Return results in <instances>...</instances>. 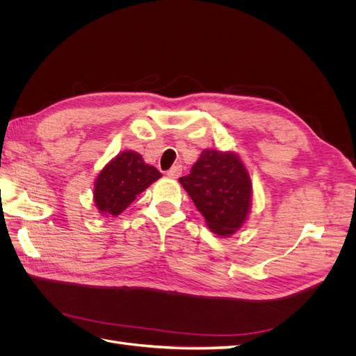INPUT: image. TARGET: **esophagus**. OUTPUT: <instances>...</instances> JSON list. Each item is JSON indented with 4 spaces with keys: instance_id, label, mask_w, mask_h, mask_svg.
<instances>
[{
    "instance_id": "obj_1",
    "label": "esophagus",
    "mask_w": 356,
    "mask_h": 356,
    "mask_svg": "<svg viewBox=\"0 0 356 356\" xmlns=\"http://www.w3.org/2000/svg\"><path fill=\"white\" fill-rule=\"evenodd\" d=\"M181 172H182V166L181 165H175V166H172L168 172H166V175L169 177V178H178L179 175H181Z\"/></svg>"
}]
</instances>
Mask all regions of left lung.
Masks as SVG:
<instances>
[{
    "label": "left lung",
    "mask_w": 356,
    "mask_h": 356,
    "mask_svg": "<svg viewBox=\"0 0 356 356\" xmlns=\"http://www.w3.org/2000/svg\"><path fill=\"white\" fill-rule=\"evenodd\" d=\"M178 181L215 234L242 227L251 207V181L238 156L203 149L190 174Z\"/></svg>",
    "instance_id": "left-lung-1"
}]
</instances>
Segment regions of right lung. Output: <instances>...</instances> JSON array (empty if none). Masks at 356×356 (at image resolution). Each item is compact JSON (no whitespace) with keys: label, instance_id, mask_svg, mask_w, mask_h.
Returning a JSON list of instances; mask_svg holds the SVG:
<instances>
[{"label":"right lung","instance_id":"right-lung-1","mask_svg":"<svg viewBox=\"0 0 356 356\" xmlns=\"http://www.w3.org/2000/svg\"><path fill=\"white\" fill-rule=\"evenodd\" d=\"M161 177L136 152H124L106 165L95 182V204L105 217H117L139 193Z\"/></svg>","mask_w":356,"mask_h":356}]
</instances>
